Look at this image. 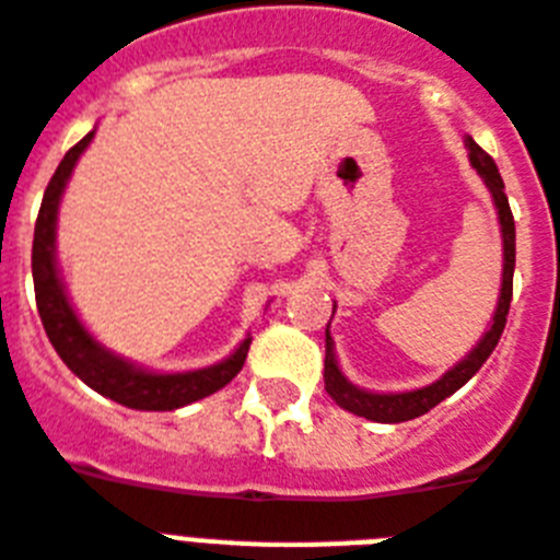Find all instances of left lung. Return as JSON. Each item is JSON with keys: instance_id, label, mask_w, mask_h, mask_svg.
<instances>
[{"instance_id": "obj_1", "label": "left lung", "mask_w": 560, "mask_h": 560, "mask_svg": "<svg viewBox=\"0 0 560 560\" xmlns=\"http://www.w3.org/2000/svg\"><path fill=\"white\" fill-rule=\"evenodd\" d=\"M469 161L471 170L483 177L486 189L492 195V203L498 209V224H501V238H503V272H501V293H498V307L492 313V322L486 327V334L477 339V345L471 348L466 357L457 362L454 368H448L440 380H434L431 385H422V388L413 390H368L353 385L348 376L342 374L339 368V359H336V345L334 336H330V322L325 327V390L334 397V402L345 411L357 413V417H365V420L374 422H406L413 417H422L425 411L443 402L445 397H452L454 390H460L463 385L469 383L471 376L483 368V362L492 357V351L501 342L503 327H506L509 316V302H512V276H515V218H512V209H509V198L503 192V177L494 166V161L483 149L477 147L475 140L469 138ZM336 313V304H334ZM334 319V316H330Z\"/></svg>"}]
</instances>
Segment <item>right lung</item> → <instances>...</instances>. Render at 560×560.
Returning <instances> with one entry per match:
<instances>
[{
	"mask_svg": "<svg viewBox=\"0 0 560 560\" xmlns=\"http://www.w3.org/2000/svg\"><path fill=\"white\" fill-rule=\"evenodd\" d=\"M91 140H94V131H89L74 149H68L43 195V207H39V218H36L34 226V253H31L36 311H39V319H43L54 351L66 362L68 371L80 376L89 388L115 399L120 406L135 408V411H175V408L198 402V399L224 388L244 365L253 336L247 334V339L215 365L166 374V371H152V368L120 357L83 325L74 304L68 299L66 281L59 272L57 215L71 172H74L80 154L89 149Z\"/></svg>",
	"mask_w": 560,
	"mask_h": 560,
	"instance_id": "add662e5",
	"label": "right lung"
}]
</instances>
